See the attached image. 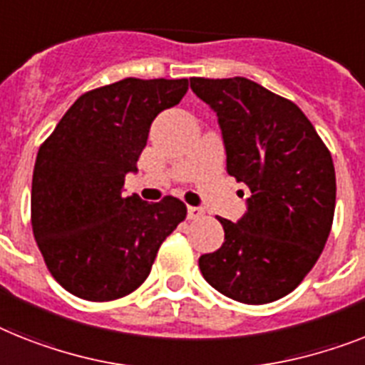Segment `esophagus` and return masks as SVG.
I'll return each instance as SVG.
<instances>
[{
	"label": "esophagus",
	"mask_w": 365,
	"mask_h": 365,
	"mask_svg": "<svg viewBox=\"0 0 365 365\" xmlns=\"http://www.w3.org/2000/svg\"><path fill=\"white\" fill-rule=\"evenodd\" d=\"M205 215L201 207H188V220H200Z\"/></svg>",
	"instance_id": "34e87169"
}]
</instances>
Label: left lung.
Masks as SVG:
<instances>
[{
  "label": "left lung",
  "mask_w": 365,
  "mask_h": 365,
  "mask_svg": "<svg viewBox=\"0 0 365 365\" xmlns=\"http://www.w3.org/2000/svg\"><path fill=\"white\" fill-rule=\"evenodd\" d=\"M218 115L227 173L248 186L246 215L218 218L224 244L200 257L203 278L242 304H269L300 285L332 230V155L302 110L248 78H190Z\"/></svg>",
  "instance_id": "1"
}]
</instances>
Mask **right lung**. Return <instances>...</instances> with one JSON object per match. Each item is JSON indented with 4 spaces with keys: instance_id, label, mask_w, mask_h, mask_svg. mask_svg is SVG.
<instances>
[{
    "instance_id": "1",
    "label": "right lung",
    "mask_w": 365,
    "mask_h": 365,
    "mask_svg": "<svg viewBox=\"0 0 365 365\" xmlns=\"http://www.w3.org/2000/svg\"><path fill=\"white\" fill-rule=\"evenodd\" d=\"M186 91V78H125L87 91L38 149L33 237L50 274L74 297L108 302L130 294L186 218V205L173 195L158 203L123 195L150 123Z\"/></svg>"
}]
</instances>
